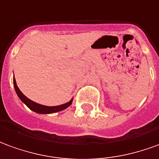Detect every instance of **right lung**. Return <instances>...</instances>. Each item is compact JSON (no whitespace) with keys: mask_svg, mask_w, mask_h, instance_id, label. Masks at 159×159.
<instances>
[{"mask_svg":"<svg viewBox=\"0 0 159 159\" xmlns=\"http://www.w3.org/2000/svg\"><path fill=\"white\" fill-rule=\"evenodd\" d=\"M13 86H14V89H15V92H16L17 95L20 98V100L23 102L26 106L31 110L32 111H34L36 113L38 114H51V113H56V112H59V111H61V110L67 109V107L70 106L72 104V102H73V98L67 102V103H64V104H61V105H58V106H46V105H42V104H39L38 103H35L32 100L29 99L28 98H26L25 96L24 95L23 93L21 92L18 85L16 84V80L15 79L13 78Z\"/></svg>","mask_w":159,"mask_h":159,"instance_id":"1","label":"right lung"}]
</instances>
